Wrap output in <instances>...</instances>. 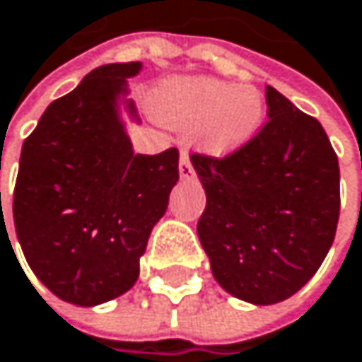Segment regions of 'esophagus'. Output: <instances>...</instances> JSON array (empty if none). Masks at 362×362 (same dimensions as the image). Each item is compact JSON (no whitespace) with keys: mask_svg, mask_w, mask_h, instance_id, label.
<instances>
[{"mask_svg":"<svg viewBox=\"0 0 362 362\" xmlns=\"http://www.w3.org/2000/svg\"><path fill=\"white\" fill-rule=\"evenodd\" d=\"M179 175H181V179H192V177H194V166H192L187 153H181V160H179Z\"/></svg>","mask_w":362,"mask_h":362,"instance_id":"1","label":"esophagus"}]
</instances>
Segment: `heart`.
<instances>
[{
  "instance_id": "b5f03b06",
  "label": "heart",
  "mask_w": 362,
  "mask_h": 362,
  "mask_svg": "<svg viewBox=\"0 0 362 362\" xmlns=\"http://www.w3.org/2000/svg\"><path fill=\"white\" fill-rule=\"evenodd\" d=\"M156 117L194 132L200 151L228 158L245 149L264 128L266 100L255 86H232L217 78H173L153 94Z\"/></svg>"
}]
</instances>
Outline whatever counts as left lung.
Returning a JSON list of instances; mask_svg holds the SVG:
<instances>
[{"label":"left lung","instance_id":"1","mask_svg":"<svg viewBox=\"0 0 362 362\" xmlns=\"http://www.w3.org/2000/svg\"><path fill=\"white\" fill-rule=\"evenodd\" d=\"M268 124L240 151L192 156L206 194L198 238L223 291L272 305L325 262L339 219V164L320 122L266 88Z\"/></svg>","mask_w":362,"mask_h":362}]
</instances>
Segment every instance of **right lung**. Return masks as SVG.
<instances>
[{"instance_id": "1", "label": "right lung", "mask_w": 362, "mask_h": 362, "mask_svg": "<svg viewBox=\"0 0 362 362\" xmlns=\"http://www.w3.org/2000/svg\"><path fill=\"white\" fill-rule=\"evenodd\" d=\"M143 63L92 69L52 100L27 136L14 187L25 259L59 299L92 308L124 295L179 181V151L134 153L141 124L128 80Z\"/></svg>"}]
</instances>
